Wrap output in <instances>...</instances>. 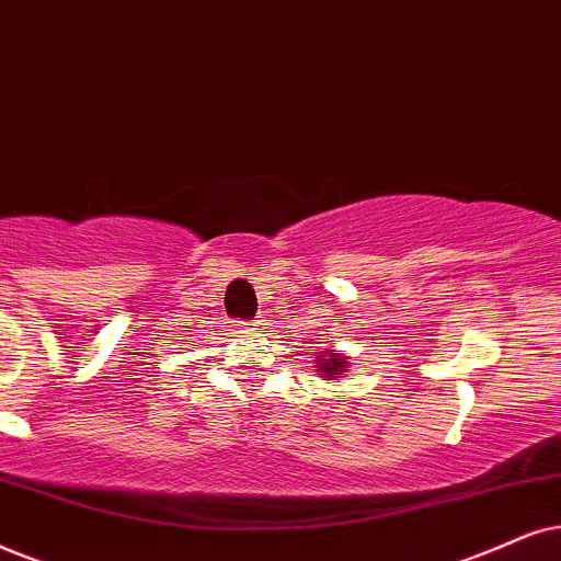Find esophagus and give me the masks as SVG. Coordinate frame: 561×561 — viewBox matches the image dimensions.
<instances>
[{
  "instance_id": "1",
  "label": "esophagus",
  "mask_w": 561,
  "mask_h": 561,
  "mask_svg": "<svg viewBox=\"0 0 561 561\" xmlns=\"http://www.w3.org/2000/svg\"><path fill=\"white\" fill-rule=\"evenodd\" d=\"M245 329H251V323H245Z\"/></svg>"
}]
</instances>
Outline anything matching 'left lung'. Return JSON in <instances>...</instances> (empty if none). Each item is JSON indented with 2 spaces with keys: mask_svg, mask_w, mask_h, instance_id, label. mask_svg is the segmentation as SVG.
<instances>
[{
  "mask_svg": "<svg viewBox=\"0 0 561 561\" xmlns=\"http://www.w3.org/2000/svg\"><path fill=\"white\" fill-rule=\"evenodd\" d=\"M313 363H316L318 378H323V380L339 382L342 378H346V373H350V357L339 350L318 352L313 357Z\"/></svg>",
  "mask_w": 561,
  "mask_h": 561,
  "instance_id": "1",
  "label": "left lung"
}]
</instances>
